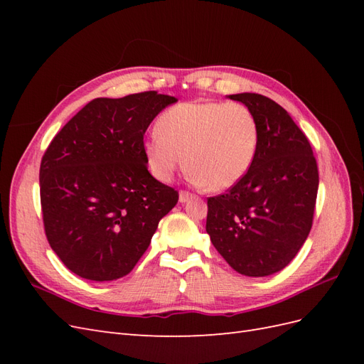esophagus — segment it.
<instances>
[{
  "instance_id": "esophagus-1",
  "label": "esophagus",
  "mask_w": 364,
  "mask_h": 364,
  "mask_svg": "<svg viewBox=\"0 0 364 364\" xmlns=\"http://www.w3.org/2000/svg\"><path fill=\"white\" fill-rule=\"evenodd\" d=\"M193 197H194V194L182 190V191L179 193V202H181V203H185V202H188L190 199H193Z\"/></svg>"
}]
</instances>
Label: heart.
<instances>
[{
  "mask_svg": "<svg viewBox=\"0 0 364 364\" xmlns=\"http://www.w3.org/2000/svg\"><path fill=\"white\" fill-rule=\"evenodd\" d=\"M258 121L238 102H185L158 119L144 141L150 171L170 181L183 167L209 191L232 188L250 170L258 151Z\"/></svg>",
  "mask_w": 364,
  "mask_h": 364,
  "instance_id": "obj_1",
  "label": "heart"
}]
</instances>
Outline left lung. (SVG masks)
Segmentation results:
<instances>
[{
  "label": "left lung",
  "instance_id": "1",
  "mask_svg": "<svg viewBox=\"0 0 364 364\" xmlns=\"http://www.w3.org/2000/svg\"><path fill=\"white\" fill-rule=\"evenodd\" d=\"M258 121V151L250 170L225 194L208 199L206 232L245 277H269L299 252L313 226L318 188L310 141L289 112L261 94H234Z\"/></svg>",
  "mask_w": 364,
  "mask_h": 364
}]
</instances>
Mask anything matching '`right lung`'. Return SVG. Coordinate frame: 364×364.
Listing matches in <instances>:
<instances>
[{"instance_id": "1", "label": "right lung", "mask_w": 364, "mask_h": 364, "mask_svg": "<svg viewBox=\"0 0 364 364\" xmlns=\"http://www.w3.org/2000/svg\"><path fill=\"white\" fill-rule=\"evenodd\" d=\"M174 97L147 91L95 98L53 138L41 161L43 228L51 249L90 281L126 277L179 193L147 170L144 134Z\"/></svg>"}]
</instances>
